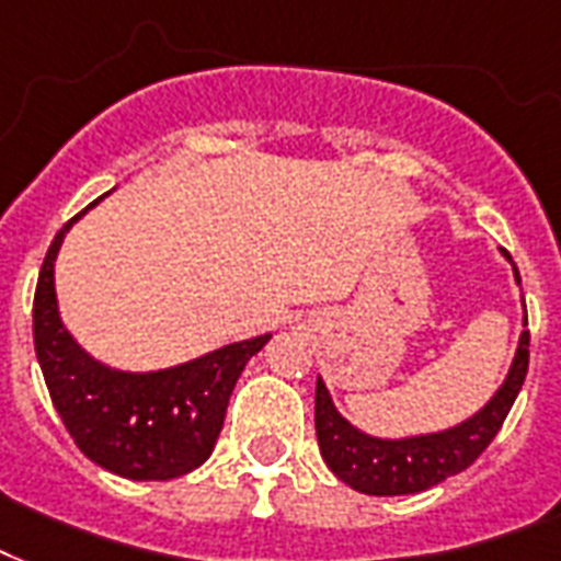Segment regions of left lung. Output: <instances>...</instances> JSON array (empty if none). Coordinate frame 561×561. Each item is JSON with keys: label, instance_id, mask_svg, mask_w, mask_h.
<instances>
[{"label": "left lung", "instance_id": "left-lung-1", "mask_svg": "<svg viewBox=\"0 0 561 561\" xmlns=\"http://www.w3.org/2000/svg\"><path fill=\"white\" fill-rule=\"evenodd\" d=\"M512 266V277L520 286V275L512 257L503 251ZM524 307V295H520ZM527 324V307H524ZM529 366V333L520 330L518 348L503 383L494 394L462 419L454 427L436 433H412V436H371L357 424H351L333 403L328 383L316 380V438L324 466L340 477L342 483L375 497H394V494H419L433 485L445 483L447 477L466 471L489 442L497 436L503 419L510 415L512 403L518 398Z\"/></svg>", "mask_w": 561, "mask_h": 561}]
</instances>
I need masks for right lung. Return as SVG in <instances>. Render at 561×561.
<instances>
[{
  "mask_svg": "<svg viewBox=\"0 0 561 561\" xmlns=\"http://www.w3.org/2000/svg\"><path fill=\"white\" fill-rule=\"evenodd\" d=\"M102 198L69 219L46 251L34 293V351L51 403L87 459L125 480H175L207 462L233 386L272 333L151 371L95 359L60 319L55 260L69 228Z\"/></svg>",
  "mask_w": 561,
  "mask_h": 561,
  "instance_id": "1",
  "label": "right lung"
}]
</instances>
